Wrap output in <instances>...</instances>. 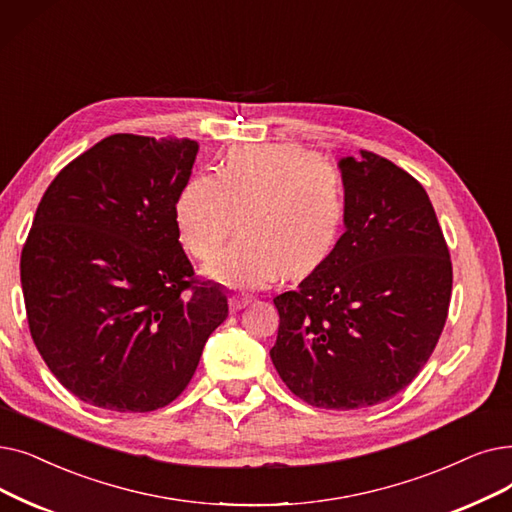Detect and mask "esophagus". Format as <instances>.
<instances>
[{"label":"esophagus","mask_w":512,"mask_h":512,"mask_svg":"<svg viewBox=\"0 0 512 512\" xmlns=\"http://www.w3.org/2000/svg\"><path fill=\"white\" fill-rule=\"evenodd\" d=\"M249 303H251V297H247V295H232L230 297V309L232 311H238L242 307H247Z\"/></svg>","instance_id":"34e87169"}]
</instances>
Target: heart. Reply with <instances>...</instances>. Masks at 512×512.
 I'll return each instance as SVG.
<instances>
[{"label":"heart","mask_w":512,"mask_h":512,"mask_svg":"<svg viewBox=\"0 0 512 512\" xmlns=\"http://www.w3.org/2000/svg\"><path fill=\"white\" fill-rule=\"evenodd\" d=\"M345 211L339 167L295 144L232 148L217 175L190 177L175 207L184 247L198 259L221 247L240 213L242 234L207 265V276L244 291L284 272L316 270L337 247Z\"/></svg>","instance_id":"1"}]
</instances>
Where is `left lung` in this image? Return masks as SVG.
<instances>
[{
    "label": "left lung",
    "mask_w": 512,
    "mask_h": 512,
    "mask_svg": "<svg viewBox=\"0 0 512 512\" xmlns=\"http://www.w3.org/2000/svg\"><path fill=\"white\" fill-rule=\"evenodd\" d=\"M345 157V234L297 291L274 299L272 362L303 402L355 410L406 389L448 318L452 261L414 177L379 154Z\"/></svg>",
    "instance_id": "1"
}]
</instances>
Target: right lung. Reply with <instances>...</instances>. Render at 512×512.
<instances>
[{"label": "right lung", "instance_id": "1", "mask_svg": "<svg viewBox=\"0 0 512 512\" xmlns=\"http://www.w3.org/2000/svg\"><path fill=\"white\" fill-rule=\"evenodd\" d=\"M198 144L108 136L66 165L20 255L33 343L83 402L152 412L180 395L228 318L219 284L198 282L175 205Z\"/></svg>", "mask_w": 512, "mask_h": 512}]
</instances>
